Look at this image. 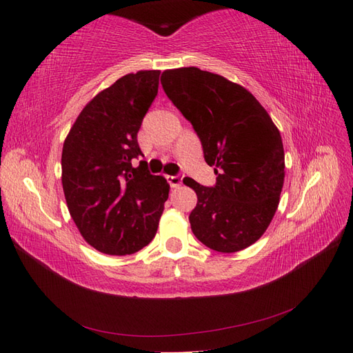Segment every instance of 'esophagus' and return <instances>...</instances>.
<instances>
[{
    "label": "esophagus",
    "instance_id": "esophagus-1",
    "mask_svg": "<svg viewBox=\"0 0 353 353\" xmlns=\"http://www.w3.org/2000/svg\"><path fill=\"white\" fill-rule=\"evenodd\" d=\"M168 179V183L171 185V188H181V185H182V181H183V177L182 176H168L167 177Z\"/></svg>",
    "mask_w": 353,
    "mask_h": 353
}]
</instances>
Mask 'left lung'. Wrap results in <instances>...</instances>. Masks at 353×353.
<instances>
[{
	"mask_svg": "<svg viewBox=\"0 0 353 353\" xmlns=\"http://www.w3.org/2000/svg\"><path fill=\"white\" fill-rule=\"evenodd\" d=\"M165 94L192 124L214 167L211 188L183 179L197 194L192 234L209 249L234 253L256 243L272 223L285 177L281 133L241 85L196 66L167 70Z\"/></svg>",
	"mask_w": 353,
	"mask_h": 353,
	"instance_id": "left-lung-1",
	"label": "left lung"
}]
</instances>
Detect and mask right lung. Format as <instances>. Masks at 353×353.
Segmentation results:
<instances>
[{"mask_svg":"<svg viewBox=\"0 0 353 353\" xmlns=\"http://www.w3.org/2000/svg\"><path fill=\"white\" fill-rule=\"evenodd\" d=\"M161 71L118 79L80 112L63 142L62 185L74 223L101 253L130 254L156 235L170 185L150 174L138 144Z\"/></svg>","mask_w":353,"mask_h":353,"instance_id":"1","label":"right lung"}]
</instances>
